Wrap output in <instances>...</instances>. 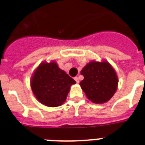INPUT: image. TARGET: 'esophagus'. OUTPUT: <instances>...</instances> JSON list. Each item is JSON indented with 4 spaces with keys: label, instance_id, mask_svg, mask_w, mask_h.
Listing matches in <instances>:
<instances>
[{
    "label": "esophagus",
    "instance_id": "obj_1",
    "mask_svg": "<svg viewBox=\"0 0 145 145\" xmlns=\"http://www.w3.org/2000/svg\"><path fill=\"white\" fill-rule=\"evenodd\" d=\"M74 79H75V80L76 81L77 84H78V83H79V78H78V77H75V78H74Z\"/></svg>",
    "mask_w": 145,
    "mask_h": 145
}]
</instances>
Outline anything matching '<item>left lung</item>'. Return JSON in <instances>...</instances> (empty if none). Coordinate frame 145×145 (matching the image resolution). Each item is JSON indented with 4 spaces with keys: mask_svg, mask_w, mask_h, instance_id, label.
Masks as SVG:
<instances>
[{
    "mask_svg": "<svg viewBox=\"0 0 145 145\" xmlns=\"http://www.w3.org/2000/svg\"><path fill=\"white\" fill-rule=\"evenodd\" d=\"M84 79L80 85L87 98L93 103L107 102L117 90L118 78L116 71L107 62L91 61L80 72Z\"/></svg>",
    "mask_w": 145,
    "mask_h": 145,
    "instance_id": "1",
    "label": "left lung"
}]
</instances>
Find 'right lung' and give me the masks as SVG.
I'll list each match as a JSON object with an SVG mask.
<instances>
[{
    "label": "right lung",
    "instance_id": "right-lung-1",
    "mask_svg": "<svg viewBox=\"0 0 145 145\" xmlns=\"http://www.w3.org/2000/svg\"><path fill=\"white\" fill-rule=\"evenodd\" d=\"M75 83L55 61L43 62L35 71L31 80V88L40 103L54 107L65 102L70 86Z\"/></svg>",
    "mask_w": 145,
    "mask_h": 145
}]
</instances>
